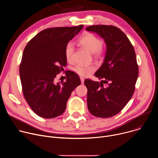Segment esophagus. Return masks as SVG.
<instances>
[{
    "label": "esophagus",
    "instance_id": "34e87169",
    "mask_svg": "<svg viewBox=\"0 0 158 158\" xmlns=\"http://www.w3.org/2000/svg\"><path fill=\"white\" fill-rule=\"evenodd\" d=\"M80 79H81V81L82 84H83L84 83V77H80Z\"/></svg>",
    "mask_w": 158,
    "mask_h": 158
}]
</instances>
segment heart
I'll return each instance as SVG.
<instances>
[{
    "label": "heart",
    "mask_w": 158,
    "mask_h": 158,
    "mask_svg": "<svg viewBox=\"0 0 158 158\" xmlns=\"http://www.w3.org/2000/svg\"><path fill=\"white\" fill-rule=\"evenodd\" d=\"M79 43L81 46L93 54L96 58H99L105 52V49L102 46L101 40L92 33H87L79 39ZM74 48L73 44L69 43L65 49V59L69 62L73 61V54ZM96 67L93 64L82 65L79 64L74 67V71L81 76L85 77L91 74L95 71Z\"/></svg>",
    "instance_id": "heart-1"
}]
</instances>
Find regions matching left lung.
<instances>
[{
  "mask_svg": "<svg viewBox=\"0 0 158 158\" xmlns=\"http://www.w3.org/2000/svg\"><path fill=\"white\" fill-rule=\"evenodd\" d=\"M85 29L98 34L106 44L104 62L94 74L102 80L84 81L88 109L96 117L110 118L125 107L134 92L139 73L136 53L126 34L115 26L95 25Z\"/></svg>",
  "mask_w": 158,
  "mask_h": 158,
  "instance_id": "1",
  "label": "left lung"
}]
</instances>
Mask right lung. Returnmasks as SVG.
Masks as SVG:
<instances>
[{
	"instance_id": "obj_1",
	"label": "right lung",
	"mask_w": 158,
	"mask_h": 158,
	"mask_svg": "<svg viewBox=\"0 0 158 158\" xmlns=\"http://www.w3.org/2000/svg\"><path fill=\"white\" fill-rule=\"evenodd\" d=\"M83 28L59 27L44 29L26 45L19 67L24 96L39 116L56 118L65 110L74 89L81 84L78 75L65 71L66 81L56 84L54 79L67 64L65 49Z\"/></svg>"
}]
</instances>
